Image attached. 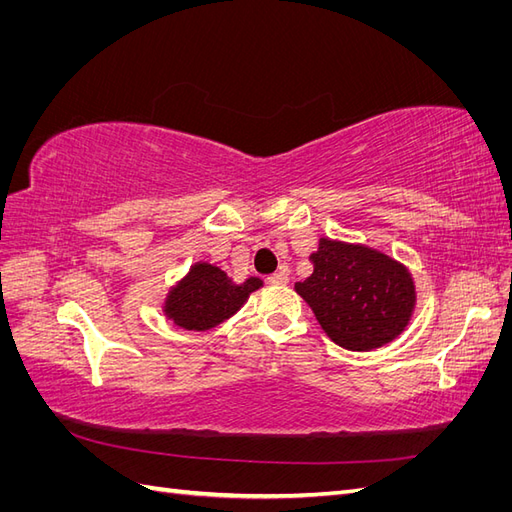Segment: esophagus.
<instances>
[{"mask_svg": "<svg viewBox=\"0 0 512 512\" xmlns=\"http://www.w3.org/2000/svg\"><path fill=\"white\" fill-rule=\"evenodd\" d=\"M267 282H269L271 286H286V284H288V271L282 269V271H277V273L269 275Z\"/></svg>", "mask_w": 512, "mask_h": 512, "instance_id": "obj_1", "label": "esophagus"}]
</instances>
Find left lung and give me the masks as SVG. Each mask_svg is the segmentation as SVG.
I'll use <instances>...</instances> for the list:
<instances>
[{"instance_id": "8db88e82", "label": "left lung", "mask_w": 512, "mask_h": 512, "mask_svg": "<svg viewBox=\"0 0 512 512\" xmlns=\"http://www.w3.org/2000/svg\"><path fill=\"white\" fill-rule=\"evenodd\" d=\"M314 273L294 284L337 346L369 352L406 331L416 288L406 265L363 243L322 237Z\"/></svg>"}]
</instances>
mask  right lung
<instances>
[{"label":"right lung","instance_id":"add662e5","mask_svg":"<svg viewBox=\"0 0 512 512\" xmlns=\"http://www.w3.org/2000/svg\"><path fill=\"white\" fill-rule=\"evenodd\" d=\"M260 286V277H247L243 284H235L220 267L196 262L183 280L168 290L162 312L185 331H209L235 316Z\"/></svg>","mask_w":512,"mask_h":512}]
</instances>
